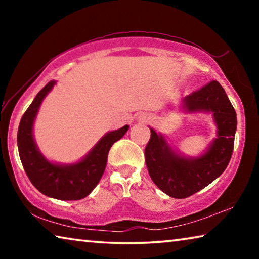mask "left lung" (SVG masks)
Masks as SVG:
<instances>
[{"instance_id": "obj_1", "label": "left lung", "mask_w": 259, "mask_h": 259, "mask_svg": "<svg viewBox=\"0 0 259 259\" xmlns=\"http://www.w3.org/2000/svg\"><path fill=\"white\" fill-rule=\"evenodd\" d=\"M183 109L188 113H212L217 138L202 155L185 157L175 152L163 136L151 129L150 142L145 147L148 174L162 192L175 199L188 198L224 172L233 152L238 123L234 108L217 81L186 96Z\"/></svg>"}]
</instances>
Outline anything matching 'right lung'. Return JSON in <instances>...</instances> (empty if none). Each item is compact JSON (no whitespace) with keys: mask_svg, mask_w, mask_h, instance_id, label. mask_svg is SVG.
Masks as SVG:
<instances>
[{"mask_svg":"<svg viewBox=\"0 0 259 259\" xmlns=\"http://www.w3.org/2000/svg\"><path fill=\"white\" fill-rule=\"evenodd\" d=\"M55 84L54 80L48 83L21 117L17 135L20 161L30 183L42 194L63 201L81 200L97 186L106 168L109 148L123 137L129 125L109 131L76 163H52L38 151L33 136V125L43 99Z\"/></svg>","mask_w":259,"mask_h":259,"instance_id":"add662e5","label":"right lung"}]
</instances>
